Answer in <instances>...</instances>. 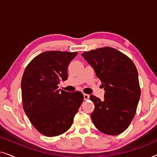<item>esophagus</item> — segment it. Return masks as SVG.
<instances>
[{"mask_svg": "<svg viewBox=\"0 0 157 157\" xmlns=\"http://www.w3.org/2000/svg\"><path fill=\"white\" fill-rule=\"evenodd\" d=\"M83 98H84V100H88L89 98V94H83Z\"/></svg>", "mask_w": 157, "mask_h": 157, "instance_id": "obj_1", "label": "esophagus"}]
</instances>
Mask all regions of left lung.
Wrapping results in <instances>:
<instances>
[{"instance_id": "left-lung-1", "label": "left lung", "mask_w": 157, "mask_h": 157, "mask_svg": "<svg viewBox=\"0 0 157 157\" xmlns=\"http://www.w3.org/2000/svg\"><path fill=\"white\" fill-rule=\"evenodd\" d=\"M101 81L104 99L94 95L92 121L98 130L108 135H119L134 119L140 98L138 71L127 56L111 47L85 51L82 54Z\"/></svg>"}]
</instances>
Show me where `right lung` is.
Wrapping results in <instances>:
<instances>
[{"label":"right lung","mask_w":157,"mask_h":157,"mask_svg":"<svg viewBox=\"0 0 157 157\" xmlns=\"http://www.w3.org/2000/svg\"><path fill=\"white\" fill-rule=\"evenodd\" d=\"M77 54L45 51L34 58L23 73V109L33 126L44 136H56L67 132L82 104L81 92L61 91L58 86L68 78V66Z\"/></svg>","instance_id":"add662e5"}]
</instances>
